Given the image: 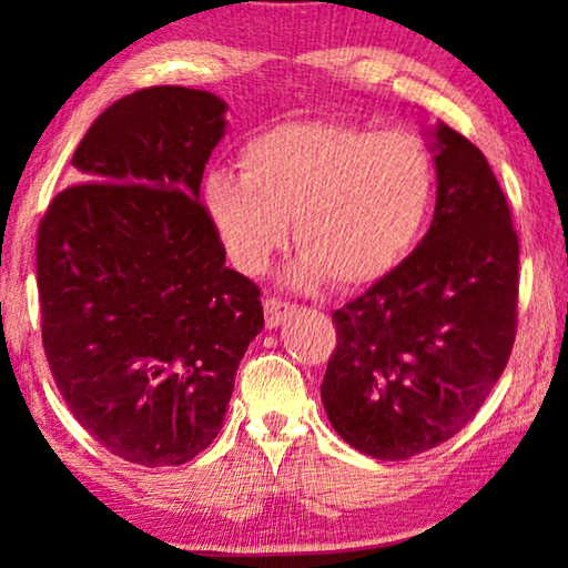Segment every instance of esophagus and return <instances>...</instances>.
Wrapping results in <instances>:
<instances>
[{"instance_id":"esophagus-1","label":"esophagus","mask_w":568,"mask_h":568,"mask_svg":"<svg viewBox=\"0 0 568 568\" xmlns=\"http://www.w3.org/2000/svg\"><path fill=\"white\" fill-rule=\"evenodd\" d=\"M294 313V305H290V302L278 300V297H266L263 300V315H266V328H278L286 317H290Z\"/></svg>"}]
</instances>
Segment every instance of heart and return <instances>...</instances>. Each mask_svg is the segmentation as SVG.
Here are the masks:
<instances>
[{
	"label": "heart",
	"mask_w": 568,
	"mask_h": 568,
	"mask_svg": "<svg viewBox=\"0 0 568 568\" xmlns=\"http://www.w3.org/2000/svg\"><path fill=\"white\" fill-rule=\"evenodd\" d=\"M434 193L432 154L410 131L359 123L290 121L240 152V175L206 178L204 204L232 263L261 274L286 245L300 258L292 282H377L422 235Z\"/></svg>",
	"instance_id": "heart-1"
}]
</instances>
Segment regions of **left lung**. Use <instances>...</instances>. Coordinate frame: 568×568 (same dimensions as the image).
<instances>
[{"instance_id":"obj_1","label":"left lung","mask_w":568,"mask_h":568,"mask_svg":"<svg viewBox=\"0 0 568 568\" xmlns=\"http://www.w3.org/2000/svg\"><path fill=\"white\" fill-rule=\"evenodd\" d=\"M437 206L400 266L333 313L321 398L333 429L377 460L455 437L507 367L517 331L519 243L484 152L432 129Z\"/></svg>"}]
</instances>
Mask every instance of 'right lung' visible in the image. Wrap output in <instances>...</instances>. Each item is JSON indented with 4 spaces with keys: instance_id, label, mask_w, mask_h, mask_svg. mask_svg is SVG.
I'll use <instances>...</instances> for the list:
<instances>
[{
    "instance_id": "add662e5",
    "label": "right lung",
    "mask_w": 568,
    "mask_h": 568,
    "mask_svg": "<svg viewBox=\"0 0 568 568\" xmlns=\"http://www.w3.org/2000/svg\"><path fill=\"white\" fill-rule=\"evenodd\" d=\"M227 103L158 84L105 108L80 181L38 227L43 348L77 422L121 460L183 465L222 429L263 328L261 290L224 266L201 178Z\"/></svg>"
}]
</instances>
